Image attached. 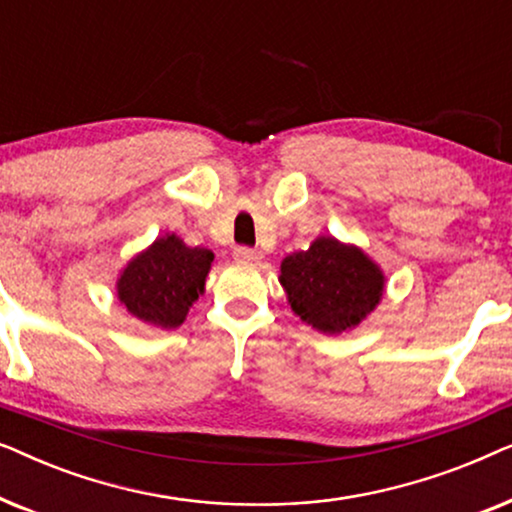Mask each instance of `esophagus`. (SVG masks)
<instances>
[{
    "label": "esophagus",
    "mask_w": 512,
    "mask_h": 512,
    "mask_svg": "<svg viewBox=\"0 0 512 512\" xmlns=\"http://www.w3.org/2000/svg\"><path fill=\"white\" fill-rule=\"evenodd\" d=\"M235 258H237V261H242V263H258L263 256H261V251H256L251 247H237Z\"/></svg>",
    "instance_id": "1"
}]
</instances>
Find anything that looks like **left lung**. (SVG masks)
Returning a JSON list of instances; mask_svg holds the SVG:
<instances>
[{"label": "left lung", "instance_id": "left-lung-1", "mask_svg": "<svg viewBox=\"0 0 512 512\" xmlns=\"http://www.w3.org/2000/svg\"><path fill=\"white\" fill-rule=\"evenodd\" d=\"M279 282L291 310L328 335L359 326L384 293V275L377 263L359 247L335 237H317L310 249L286 256Z\"/></svg>", "mask_w": 512, "mask_h": 512}]
</instances>
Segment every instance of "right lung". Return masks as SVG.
<instances>
[{
	"instance_id": "add662e5",
	"label": "right lung",
	"mask_w": 512,
	"mask_h": 512,
	"mask_svg": "<svg viewBox=\"0 0 512 512\" xmlns=\"http://www.w3.org/2000/svg\"><path fill=\"white\" fill-rule=\"evenodd\" d=\"M214 254L186 247L177 235L158 237L149 249L125 265L116 282L118 300L132 317L156 328H177L205 291Z\"/></svg>"
}]
</instances>
